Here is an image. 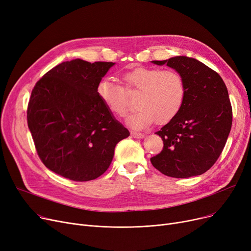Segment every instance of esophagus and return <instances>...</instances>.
Here are the masks:
<instances>
[{
  "mask_svg": "<svg viewBox=\"0 0 251 251\" xmlns=\"http://www.w3.org/2000/svg\"><path fill=\"white\" fill-rule=\"evenodd\" d=\"M131 135H132V136L135 137V138H143V137H146V133L135 132V131H133V132H131Z\"/></svg>",
  "mask_w": 251,
  "mask_h": 251,
  "instance_id": "34e87169",
  "label": "esophagus"
}]
</instances>
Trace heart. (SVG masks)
<instances>
[{
	"instance_id": "b5f03b06",
	"label": "heart",
	"mask_w": 251,
	"mask_h": 251,
	"mask_svg": "<svg viewBox=\"0 0 251 251\" xmlns=\"http://www.w3.org/2000/svg\"><path fill=\"white\" fill-rule=\"evenodd\" d=\"M123 85L103 78L97 85V95L112 114L122 117L128 110L127 91H139L136 112L127 118V124L137 129L154 121L166 124L181 112L186 100V83L174 70L154 67H137L122 75Z\"/></svg>"
}]
</instances>
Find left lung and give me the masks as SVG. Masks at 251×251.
<instances>
[{
  "label": "left lung",
  "mask_w": 251,
  "mask_h": 251,
  "mask_svg": "<svg viewBox=\"0 0 251 251\" xmlns=\"http://www.w3.org/2000/svg\"><path fill=\"white\" fill-rule=\"evenodd\" d=\"M175 69L186 83L181 112L157 131L164 142L152 166L166 176L189 178L205 173L225 147L232 126V105L222 77L199 60L177 56L152 61Z\"/></svg>",
  "instance_id": "8db88e82"
}]
</instances>
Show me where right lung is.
Instances as JSON below:
<instances>
[{
	"label": "right lung",
	"mask_w": 251,
	"mask_h": 251,
	"mask_svg": "<svg viewBox=\"0 0 251 251\" xmlns=\"http://www.w3.org/2000/svg\"><path fill=\"white\" fill-rule=\"evenodd\" d=\"M115 63L63 62L31 91L27 124L39 159L56 174L89 181L110 167L116 144L129 131L97 95V85Z\"/></svg>",
	"instance_id": "right-lung-1"
}]
</instances>
